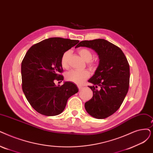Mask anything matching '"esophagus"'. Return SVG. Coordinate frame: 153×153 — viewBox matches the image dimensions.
Instances as JSON below:
<instances>
[{"mask_svg":"<svg viewBox=\"0 0 153 153\" xmlns=\"http://www.w3.org/2000/svg\"><path fill=\"white\" fill-rule=\"evenodd\" d=\"M77 87H78V89H79V90H81L82 89V86H81V85H77Z\"/></svg>","mask_w":153,"mask_h":153,"instance_id":"obj_1","label":"esophagus"}]
</instances>
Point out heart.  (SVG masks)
Returning a JSON list of instances; mask_svg holds the SVG:
<instances>
[{"label":"heart","mask_w":153,"mask_h":153,"mask_svg":"<svg viewBox=\"0 0 153 153\" xmlns=\"http://www.w3.org/2000/svg\"><path fill=\"white\" fill-rule=\"evenodd\" d=\"M79 54L81 57L86 62H88V65L92 69L94 68V64L91 60L92 58V52L88 49H79ZM71 54V51H65L62 54L61 59V64L63 68L67 69L69 66V60ZM89 77V73L87 71H79L76 70H72L68 72L65 74V79L68 81L72 82L74 83L80 84L82 83L86 79Z\"/></svg>","instance_id":"heart-1"}]
</instances>
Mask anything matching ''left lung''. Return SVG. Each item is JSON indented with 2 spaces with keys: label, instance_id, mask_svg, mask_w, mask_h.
Returning <instances> with one entry per match:
<instances>
[{
  "label": "left lung",
  "instance_id": "1",
  "mask_svg": "<svg viewBox=\"0 0 153 153\" xmlns=\"http://www.w3.org/2000/svg\"><path fill=\"white\" fill-rule=\"evenodd\" d=\"M94 50L99 62L94 74L88 82L93 96L85 103L88 113L96 119L108 117L120 108L129 85V65L122 50L103 39L83 41L76 48ZM100 87V89L96 88Z\"/></svg>",
  "mask_w": 153,
  "mask_h": 153
}]
</instances>
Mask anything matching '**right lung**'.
Instances as JSON below:
<instances>
[{"label": "right lung", "mask_w": 153, "mask_h": 153, "mask_svg": "<svg viewBox=\"0 0 153 153\" xmlns=\"http://www.w3.org/2000/svg\"><path fill=\"white\" fill-rule=\"evenodd\" d=\"M78 40L51 37L43 40L28 50L21 64L22 91L27 100L39 113L53 116L64 110L68 99L78 92L76 85L62 80L61 64L64 53L74 47Z\"/></svg>", "instance_id": "1"}]
</instances>
